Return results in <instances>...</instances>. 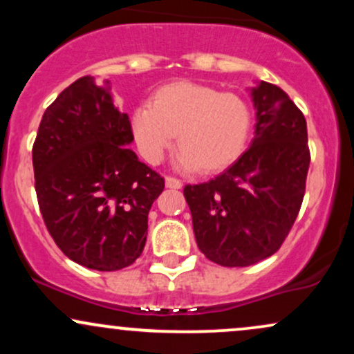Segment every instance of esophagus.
<instances>
[{"label":"esophagus","mask_w":354,"mask_h":354,"mask_svg":"<svg viewBox=\"0 0 354 354\" xmlns=\"http://www.w3.org/2000/svg\"><path fill=\"white\" fill-rule=\"evenodd\" d=\"M165 185H166V188H169V189H181L183 183L180 180H176V178L168 176L165 180Z\"/></svg>","instance_id":"esophagus-1"}]
</instances>
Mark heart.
Returning <instances> with one entry per match:
<instances>
[{"label": "heart", "mask_w": 354, "mask_h": 354, "mask_svg": "<svg viewBox=\"0 0 354 354\" xmlns=\"http://www.w3.org/2000/svg\"><path fill=\"white\" fill-rule=\"evenodd\" d=\"M250 128L245 100L193 81L161 86L151 104H140L131 115L133 135L145 160L160 163L178 135V166L186 171L228 168L245 149Z\"/></svg>", "instance_id": "1"}]
</instances>
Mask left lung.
Returning <instances> with one entry per match:
<instances>
[{"instance_id":"1","label":"left lung","mask_w":354,"mask_h":354,"mask_svg":"<svg viewBox=\"0 0 354 354\" xmlns=\"http://www.w3.org/2000/svg\"><path fill=\"white\" fill-rule=\"evenodd\" d=\"M256 109L250 148L208 183L186 185L198 248L228 268L274 254L301 208L310 168L306 120L276 84L250 89Z\"/></svg>"}]
</instances>
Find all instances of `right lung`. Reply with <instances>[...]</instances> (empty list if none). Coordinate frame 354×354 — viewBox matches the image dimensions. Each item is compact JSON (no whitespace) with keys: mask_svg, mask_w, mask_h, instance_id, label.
<instances>
[{"mask_svg":"<svg viewBox=\"0 0 354 354\" xmlns=\"http://www.w3.org/2000/svg\"><path fill=\"white\" fill-rule=\"evenodd\" d=\"M131 123L109 81L83 76L46 108L33 145L44 225L68 258L116 271L143 253L148 213L165 180L138 160Z\"/></svg>","mask_w":354,"mask_h":354,"instance_id":"add662e5","label":"right lung"}]
</instances>
